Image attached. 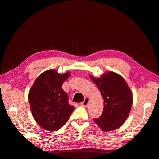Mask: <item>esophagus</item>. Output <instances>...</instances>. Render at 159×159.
<instances>
[{"label":"esophagus","mask_w":159,"mask_h":159,"mask_svg":"<svg viewBox=\"0 0 159 159\" xmlns=\"http://www.w3.org/2000/svg\"><path fill=\"white\" fill-rule=\"evenodd\" d=\"M88 103H89V98H85L84 99V102L81 103V105H83V106L84 107H87L88 105Z\"/></svg>","instance_id":"obj_1"}]
</instances>
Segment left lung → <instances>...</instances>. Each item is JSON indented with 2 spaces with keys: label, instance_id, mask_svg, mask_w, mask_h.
I'll use <instances>...</instances> for the list:
<instances>
[{
  "label": "left lung",
  "instance_id": "8db88e82",
  "mask_svg": "<svg viewBox=\"0 0 159 159\" xmlns=\"http://www.w3.org/2000/svg\"><path fill=\"white\" fill-rule=\"evenodd\" d=\"M103 99V111L94 121L103 131L121 127L127 119L133 104L132 92L121 75L108 71L100 78L90 76Z\"/></svg>",
  "mask_w": 159,
  "mask_h": 159
}]
</instances>
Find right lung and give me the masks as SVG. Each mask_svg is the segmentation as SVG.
Masks as SVG:
<instances>
[{"mask_svg":"<svg viewBox=\"0 0 159 159\" xmlns=\"http://www.w3.org/2000/svg\"><path fill=\"white\" fill-rule=\"evenodd\" d=\"M70 74L47 70L38 77L29 91L28 101L33 117L46 131H57L74 111V107L68 103V94L61 88Z\"/></svg>","mask_w":159,"mask_h":159,"instance_id":"right-lung-1","label":"right lung"}]
</instances>
